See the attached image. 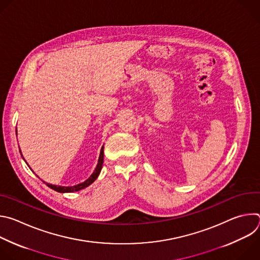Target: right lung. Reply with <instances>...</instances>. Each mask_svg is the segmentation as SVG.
Returning <instances> with one entry per match:
<instances>
[{
    "label": "right lung",
    "mask_w": 260,
    "mask_h": 260,
    "mask_svg": "<svg viewBox=\"0 0 260 260\" xmlns=\"http://www.w3.org/2000/svg\"><path fill=\"white\" fill-rule=\"evenodd\" d=\"M16 135H17V129H16ZM23 158V157H22ZM103 162H104V146L102 147L101 149V153H100V157H99V160H98V165H96V168L94 169L93 173L91 174V176L85 180L84 182L80 183V184H77V185H74V186H57V185H52V184H49V183H46V185L48 187H50L51 189L57 191V192H61V193H64V192H74V191H79L81 189H84L86 188L87 186H89V185L91 183H93L95 181V179L99 177L100 173H101V170H102V167H103ZM27 165V164H26Z\"/></svg>",
    "instance_id": "add662e5"
}]
</instances>
